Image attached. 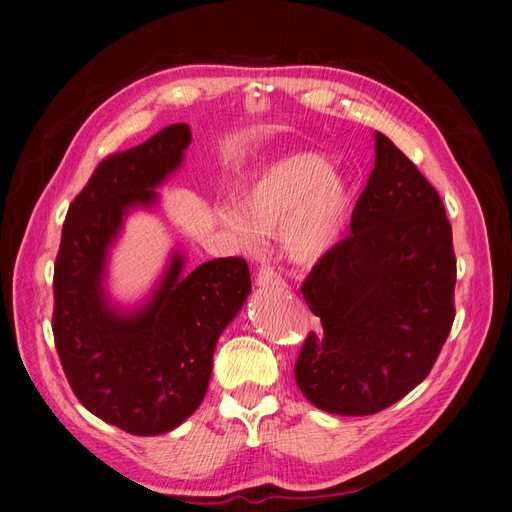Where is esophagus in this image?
<instances>
[{"mask_svg": "<svg viewBox=\"0 0 512 512\" xmlns=\"http://www.w3.org/2000/svg\"><path fill=\"white\" fill-rule=\"evenodd\" d=\"M256 284L258 286H273V288H280V286H284V277L277 273L275 269H271V267H262L258 273H256Z\"/></svg>", "mask_w": 512, "mask_h": 512, "instance_id": "34e87169", "label": "esophagus"}]
</instances>
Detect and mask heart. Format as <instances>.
Masks as SVG:
<instances>
[{
  "mask_svg": "<svg viewBox=\"0 0 512 512\" xmlns=\"http://www.w3.org/2000/svg\"><path fill=\"white\" fill-rule=\"evenodd\" d=\"M350 192L346 179L316 153H292L265 166L245 185L243 203L230 200L218 220L247 250L280 232L282 252L309 265L333 250L346 226Z\"/></svg>",
  "mask_w": 512,
  "mask_h": 512,
  "instance_id": "b5f03b06",
  "label": "heart"
}]
</instances>
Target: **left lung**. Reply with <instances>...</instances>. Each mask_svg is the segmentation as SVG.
Segmentation results:
<instances>
[{"mask_svg":"<svg viewBox=\"0 0 512 512\" xmlns=\"http://www.w3.org/2000/svg\"><path fill=\"white\" fill-rule=\"evenodd\" d=\"M350 235L303 282L322 329L294 365L324 412L367 416L421 384L455 320L453 230L436 188L384 134Z\"/></svg>","mask_w":512,"mask_h":512,"instance_id":"obj_1","label":"left lung"}]
</instances>
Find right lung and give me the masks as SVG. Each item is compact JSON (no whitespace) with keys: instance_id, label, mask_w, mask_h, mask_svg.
I'll return each instance as SVG.
<instances>
[{"instance_id":"right-lung-1","label":"right lung","mask_w":512,"mask_h":512,"mask_svg":"<svg viewBox=\"0 0 512 512\" xmlns=\"http://www.w3.org/2000/svg\"><path fill=\"white\" fill-rule=\"evenodd\" d=\"M188 123L98 164L72 200L53 275V335L61 367L81 404L132 436L179 427L203 401L215 344L252 290L239 256L215 258L183 275L173 252L145 305L121 312L106 297L108 247L126 213L153 207L156 188L183 162Z\"/></svg>"}]
</instances>
